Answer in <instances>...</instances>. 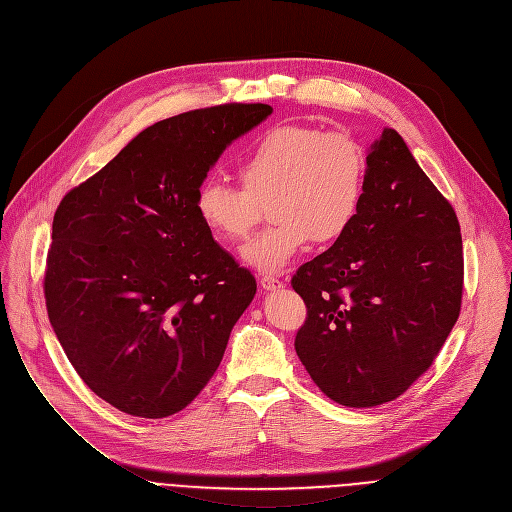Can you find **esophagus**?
<instances>
[{
	"label": "esophagus",
	"instance_id": "obj_1",
	"mask_svg": "<svg viewBox=\"0 0 512 512\" xmlns=\"http://www.w3.org/2000/svg\"><path fill=\"white\" fill-rule=\"evenodd\" d=\"M259 284H261V288L263 290H267V292H272V290H280L284 284L276 278V276H261V280H259Z\"/></svg>",
	"mask_w": 512,
	"mask_h": 512
}]
</instances>
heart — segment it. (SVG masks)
Returning <instances> with one entry per match:
<instances>
[{
  "mask_svg": "<svg viewBox=\"0 0 512 512\" xmlns=\"http://www.w3.org/2000/svg\"><path fill=\"white\" fill-rule=\"evenodd\" d=\"M367 151L348 132L282 124L265 130L238 161L240 188L207 180L197 193L201 224L222 242H242L270 203L276 222L242 249V261L278 274L309 242H332L357 220L367 184Z\"/></svg>",
  "mask_w": 512,
  "mask_h": 512,
  "instance_id": "1",
  "label": "heart"
}]
</instances>
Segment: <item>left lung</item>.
I'll return each mask as SVG.
<instances>
[{
	"mask_svg": "<svg viewBox=\"0 0 512 512\" xmlns=\"http://www.w3.org/2000/svg\"><path fill=\"white\" fill-rule=\"evenodd\" d=\"M353 226L292 278L307 319L294 348L344 407L398 398L434 363L463 297V238L452 205L394 128L367 153Z\"/></svg>",
	"mask_w": 512,
	"mask_h": 512,
	"instance_id": "1",
	"label": "left lung"
}]
</instances>
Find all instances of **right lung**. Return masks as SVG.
Returning <instances> with one entry per match:
<instances>
[{
    "label": "right lung",
    "mask_w": 512,
    "mask_h": 512,
    "mask_svg": "<svg viewBox=\"0 0 512 512\" xmlns=\"http://www.w3.org/2000/svg\"><path fill=\"white\" fill-rule=\"evenodd\" d=\"M270 114L226 103L155 122L53 215L51 328L83 382L122 413L161 419L191 405L255 297L195 199L224 149Z\"/></svg>",
    "instance_id": "obj_1"
}]
</instances>
